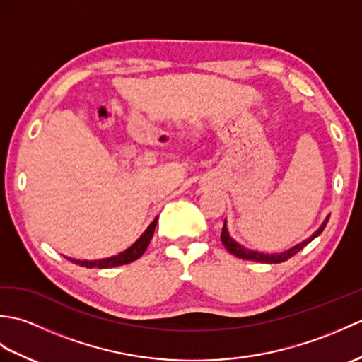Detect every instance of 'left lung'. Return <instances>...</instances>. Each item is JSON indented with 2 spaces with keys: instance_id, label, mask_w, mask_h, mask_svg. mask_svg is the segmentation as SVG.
<instances>
[{
  "instance_id": "left-lung-1",
  "label": "left lung",
  "mask_w": 362,
  "mask_h": 362,
  "mask_svg": "<svg viewBox=\"0 0 362 362\" xmlns=\"http://www.w3.org/2000/svg\"><path fill=\"white\" fill-rule=\"evenodd\" d=\"M328 219L329 218H327L325 221H324V224H322L320 227H319V230L316 233H314L310 240H306V241H303L302 244H297L296 247H292V249H289V250H286V252H283V253H279V255H267V253H259V252H253V250H249V249H245V247H243L241 244H238V243H235L232 238H230V235H228V232H227V227H226V221H224V227H222V233H221V241H222V244H224V247L232 253V255H235V257H238V258H241V259H249V261H257V263H267V264H276V263H283V261H286V259H289V258H292L294 255H297V253L302 250L306 244H310L314 238L316 236H319L322 232H324V228H325V226H327V222H328Z\"/></svg>"
}]
</instances>
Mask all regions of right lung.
<instances>
[{"instance_id": "right-lung-1", "label": "right lung", "mask_w": 362, "mask_h": 362, "mask_svg": "<svg viewBox=\"0 0 362 362\" xmlns=\"http://www.w3.org/2000/svg\"><path fill=\"white\" fill-rule=\"evenodd\" d=\"M157 219L156 218L152 221V224L146 228V232L140 236V240H138L135 244L130 245V247L124 252L118 253V255L115 257H110V258H104V259H98V261H81V259H71L73 263L79 264V266H83V267H96V269H109V267H117V266H122V264H129L132 263V261L140 258L143 253L146 252V249H148V245L152 240L153 236V230H156V226H157Z\"/></svg>"}]
</instances>
